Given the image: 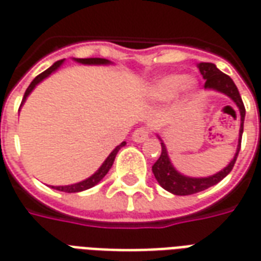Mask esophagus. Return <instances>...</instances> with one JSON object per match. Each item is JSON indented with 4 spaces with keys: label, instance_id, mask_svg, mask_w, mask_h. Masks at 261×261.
Segmentation results:
<instances>
[{
    "label": "esophagus",
    "instance_id": "obj_1",
    "mask_svg": "<svg viewBox=\"0 0 261 261\" xmlns=\"http://www.w3.org/2000/svg\"><path fill=\"white\" fill-rule=\"evenodd\" d=\"M148 137H149V131L147 128H137L133 133V141L144 142L145 140H148Z\"/></svg>",
    "mask_w": 261,
    "mask_h": 261
}]
</instances>
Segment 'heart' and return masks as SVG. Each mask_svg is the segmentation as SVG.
I'll use <instances>...</instances> for the list:
<instances>
[{
    "label": "heart",
    "instance_id": "obj_1",
    "mask_svg": "<svg viewBox=\"0 0 261 261\" xmlns=\"http://www.w3.org/2000/svg\"><path fill=\"white\" fill-rule=\"evenodd\" d=\"M197 81L192 75L169 74L159 76L149 82L145 89V95L153 100H165L175 93L180 99H186L196 91Z\"/></svg>",
    "mask_w": 261,
    "mask_h": 261
}]
</instances>
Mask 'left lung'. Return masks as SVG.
I'll return each instance as SVG.
<instances>
[{
  "label": "left lung",
  "mask_w": 261,
  "mask_h": 261,
  "mask_svg": "<svg viewBox=\"0 0 261 261\" xmlns=\"http://www.w3.org/2000/svg\"><path fill=\"white\" fill-rule=\"evenodd\" d=\"M200 72H201L202 78L205 80L204 84V89H210V91L219 92V93H224L228 97H230L235 105L241 112V128H239V141H238V148H236V152L233 155V158L230 161L228 166H225L224 169L217 172L215 175L208 176V177H190V176L181 175L180 172H177L175 169V166L170 162L169 155H168V149L165 142L161 140V147H162V152L159 159L153 164L152 172L155 179L158 180L161 187H164L165 190H168L172 194L176 196H189V194H194V193L202 192L208 187L217 185L219 181L224 179L225 176L229 173L233 165L238 158V153L241 149V141H242V134H243V121H245V106L242 102V97L239 95V91L236 88L235 82L230 80V76L224 74L222 71H219L215 64L213 63H200L197 65Z\"/></svg>",
  "instance_id": "8db88e82"
}]
</instances>
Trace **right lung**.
Segmentation results:
<instances>
[{"instance_id": "right-lung-1", "label": "right lung", "mask_w": 261, "mask_h": 261, "mask_svg": "<svg viewBox=\"0 0 261 261\" xmlns=\"http://www.w3.org/2000/svg\"><path fill=\"white\" fill-rule=\"evenodd\" d=\"M75 61H78V63H81V64H88V65H108V64H112V61H109V60L106 59H74ZM63 63H64V60H60V61H57V63H54L50 68H47L46 71H43L42 74L37 75L35 80L32 81L31 85L28 86V89H26L25 95H23V99H22V103H20V106L23 105V102L26 100V97L31 95V92L36 88L37 84H40L43 80H46L48 75H51L54 72V71H57V69L63 65ZM125 142L123 141L120 145H117V147L114 148L113 151L110 152V155H109L108 158L105 159V162L102 164V166L99 168V169L93 173L92 176H89L88 179H85V180L80 181V183H75V185H68V186H51L53 189H56V190H60V192H64V193H78V192H84V190H88V189H91V187L96 186L99 181L102 180L105 176L108 175V172L110 170V168H112V165H113L114 162V158H116V155H117V152L120 151V148L124 147Z\"/></svg>"}]
</instances>
